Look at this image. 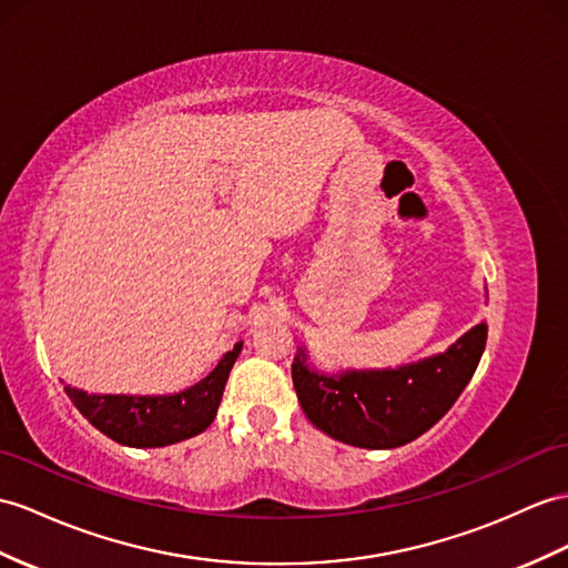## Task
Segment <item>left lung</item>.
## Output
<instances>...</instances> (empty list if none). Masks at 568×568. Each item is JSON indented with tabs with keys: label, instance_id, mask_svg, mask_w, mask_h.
<instances>
[{
	"label": "left lung",
	"instance_id": "8db88e82",
	"mask_svg": "<svg viewBox=\"0 0 568 568\" xmlns=\"http://www.w3.org/2000/svg\"><path fill=\"white\" fill-rule=\"evenodd\" d=\"M487 344V323L475 325L446 354L395 371L317 376L306 354L292 368L298 403L315 428L356 448H397L428 432L455 405Z\"/></svg>",
	"mask_w": 568,
	"mask_h": 568
}]
</instances>
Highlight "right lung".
Wrapping results in <instances>:
<instances>
[{
	"label": "right lung",
	"mask_w": 568,
	"mask_h": 568,
	"mask_svg": "<svg viewBox=\"0 0 568 568\" xmlns=\"http://www.w3.org/2000/svg\"><path fill=\"white\" fill-rule=\"evenodd\" d=\"M243 342L221 356L210 376L175 395L128 397L87 395L64 388L74 407L108 438L132 448H161L202 434L216 417L231 366L236 364Z\"/></svg>",
	"instance_id": "obj_1"
}]
</instances>
